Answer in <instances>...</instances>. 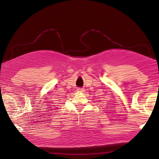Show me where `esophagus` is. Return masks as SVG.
I'll return each mask as SVG.
<instances>
[{
	"mask_svg": "<svg viewBox=\"0 0 159 159\" xmlns=\"http://www.w3.org/2000/svg\"><path fill=\"white\" fill-rule=\"evenodd\" d=\"M78 91H80V92H84V89L82 88H79L78 89Z\"/></svg>",
	"mask_w": 159,
	"mask_h": 159,
	"instance_id": "obj_1",
	"label": "esophagus"
}]
</instances>
